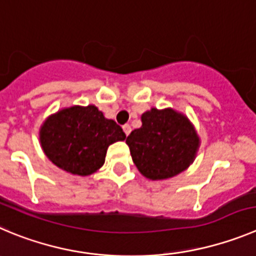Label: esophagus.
<instances>
[{"mask_svg":"<svg viewBox=\"0 0 256 256\" xmlns=\"http://www.w3.org/2000/svg\"><path fill=\"white\" fill-rule=\"evenodd\" d=\"M122 128H124V132L126 134V136H128V134L131 132V126L128 125V124H126V125H124V126H122Z\"/></svg>","mask_w":256,"mask_h":256,"instance_id":"1","label":"esophagus"}]
</instances>
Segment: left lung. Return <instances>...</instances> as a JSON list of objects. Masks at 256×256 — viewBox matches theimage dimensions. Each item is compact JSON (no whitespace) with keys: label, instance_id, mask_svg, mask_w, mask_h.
Segmentation results:
<instances>
[{"label":"left lung","instance_id":"left-lung-1","mask_svg":"<svg viewBox=\"0 0 256 256\" xmlns=\"http://www.w3.org/2000/svg\"><path fill=\"white\" fill-rule=\"evenodd\" d=\"M142 122L126 144L142 176L152 180L170 178L194 160L200 139L187 117L172 108H152Z\"/></svg>","mask_w":256,"mask_h":256}]
</instances>
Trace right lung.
Here are the masks:
<instances>
[{
    "label": "right lung",
    "instance_id": "1",
    "mask_svg": "<svg viewBox=\"0 0 256 256\" xmlns=\"http://www.w3.org/2000/svg\"><path fill=\"white\" fill-rule=\"evenodd\" d=\"M125 138L121 126L104 118L93 104L62 110L40 128L45 155L58 168L77 176H90L101 168L107 148Z\"/></svg>",
    "mask_w": 256,
    "mask_h": 256
}]
</instances>
